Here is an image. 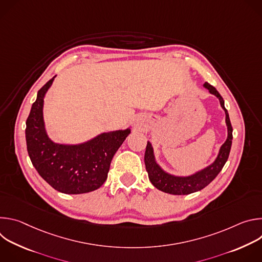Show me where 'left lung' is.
I'll list each match as a JSON object with an SVG mask.
<instances>
[{
  "label": "left lung",
  "instance_id": "left-lung-1",
  "mask_svg": "<svg viewBox=\"0 0 262 262\" xmlns=\"http://www.w3.org/2000/svg\"><path fill=\"white\" fill-rule=\"evenodd\" d=\"M204 87L208 89V91L215 95L221 103V106L225 111L226 114V124L228 128V137L220 149V152L215 161L205 169L193 174L191 176H174L165 172L156 162L155 155H154V148L150 142H147L146 151H145V166L146 171L148 173L149 180L156 186V188L162 192L172 194V195H189L204 189L206 185H208L221 172L224 165L226 164L230 149L232 144V125L229 119L228 112L224 105V99L221 94L216 91V89L208 83L204 84Z\"/></svg>",
  "mask_w": 262,
  "mask_h": 262
}]
</instances>
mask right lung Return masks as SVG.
<instances>
[{
	"label": "right lung",
	"mask_w": 262,
	"mask_h": 262,
	"mask_svg": "<svg viewBox=\"0 0 262 262\" xmlns=\"http://www.w3.org/2000/svg\"><path fill=\"white\" fill-rule=\"evenodd\" d=\"M55 77L37 93L26 122V141L30 160L39 175L58 192L89 193L106 180L110 165L130 129L103 133L79 145L54 143L43 122V98Z\"/></svg>",
	"instance_id": "right-lung-1"
}]
</instances>
